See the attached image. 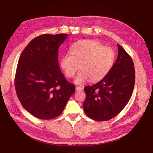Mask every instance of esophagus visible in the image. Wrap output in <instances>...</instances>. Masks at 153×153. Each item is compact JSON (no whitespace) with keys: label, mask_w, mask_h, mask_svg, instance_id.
Listing matches in <instances>:
<instances>
[{"label":"esophagus","mask_w":153,"mask_h":153,"mask_svg":"<svg viewBox=\"0 0 153 153\" xmlns=\"http://www.w3.org/2000/svg\"><path fill=\"white\" fill-rule=\"evenodd\" d=\"M82 90H83V88H82V87H80V86H76V91H82Z\"/></svg>","instance_id":"1"}]
</instances>
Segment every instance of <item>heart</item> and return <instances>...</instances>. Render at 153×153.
<instances>
[{"label":"heart","instance_id":"obj_1","mask_svg":"<svg viewBox=\"0 0 153 153\" xmlns=\"http://www.w3.org/2000/svg\"><path fill=\"white\" fill-rule=\"evenodd\" d=\"M71 50L72 53H66L62 55L60 65L66 76L72 78L80 65L81 70L74 80L78 85L83 84L90 79L93 82L101 80L111 71L114 63V50L105 47L96 40L77 42Z\"/></svg>","mask_w":153,"mask_h":153}]
</instances>
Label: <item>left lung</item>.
I'll use <instances>...</instances> for the list:
<instances>
[{
  "mask_svg": "<svg viewBox=\"0 0 153 153\" xmlns=\"http://www.w3.org/2000/svg\"><path fill=\"white\" fill-rule=\"evenodd\" d=\"M118 57L109 73L100 82L84 88L86 115L106 121L120 113L128 103L135 84V69L131 56L117 45Z\"/></svg>",
  "mask_w": 153,
  "mask_h": 153,
  "instance_id": "1",
  "label": "left lung"
}]
</instances>
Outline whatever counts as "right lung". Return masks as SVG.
Masks as SVG:
<instances>
[{
  "label": "right lung",
  "instance_id": "right-lung-1",
  "mask_svg": "<svg viewBox=\"0 0 153 153\" xmlns=\"http://www.w3.org/2000/svg\"><path fill=\"white\" fill-rule=\"evenodd\" d=\"M67 34H45L33 39L20 56L14 85L22 106L34 117L44 120L62 114L74 85L60 70L58 48Z\"/></svg>",
  "mask_w": 153,
  "mask_h": 153
}]
</instances>
